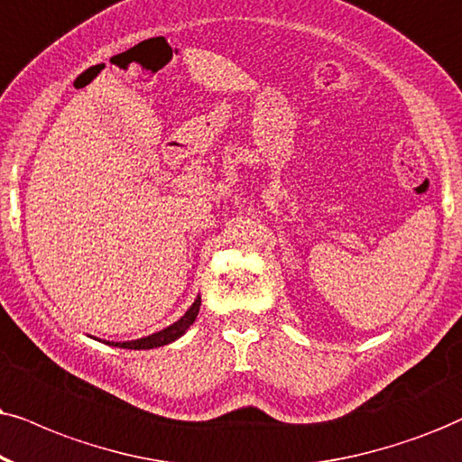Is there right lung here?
<instances>
[{"instance_id":"obj_1","label":"right lung","mask_w":462,"mask_h":462,"mask_svg":"<svg viewBox=\"0 0 462 462\" xmlns=\"http://www.w3.org/2000/svg\"><path fill=\"white\" fill-rule=\"evenodd\" d=\"M198 311H200V296H198V299L194 300V305H191L188 311H185L183 318H180L179 322H174L172 326H168V328H163L160 332H155V335H149V337H144V338H136V341L108 343V346L124 347V349H153V347L168 346V343L177 341L180 335H185V330H188L189 326L196 322Z\"/></svg>"}]
</instances>
